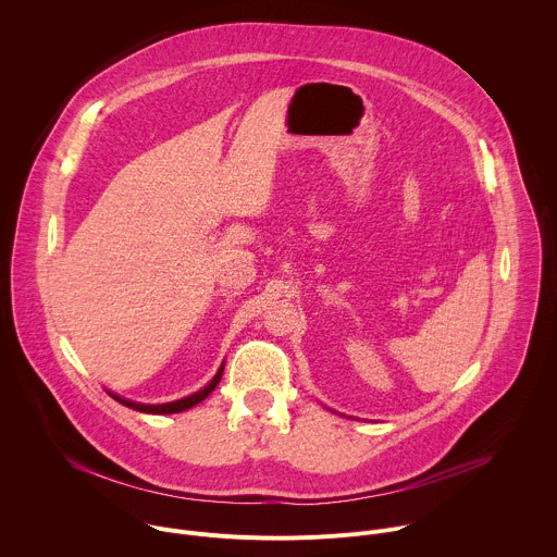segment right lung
I'll return each mask as SVG.
<instances>
[{
	"instance_id": "obj_1",
	"label": "right lung",
	"mask_w": 557,
	"mask_h": 557,
	"mask_svg": "<svg viewBox=\"0 0 557 557\" xmlns=\"http://www.w3.org/2000/svg\"><path fill=\"white\" fill-rule=\"evenodd\" d=\"M220 376H222V368L218 370V374L207 383V387H202L200 392H196V394H191V396H185V399H178V401H174V404H161V406H143V404H134V401H127V399H121V396H114L116 401H121L123 406H127V408H132V410H136V412H145V414H176V412H185V410H189V408H194V406H198L200 401H205L207 396L215 389V385L220 383Z\"/></svg>"
}]
</instances>
